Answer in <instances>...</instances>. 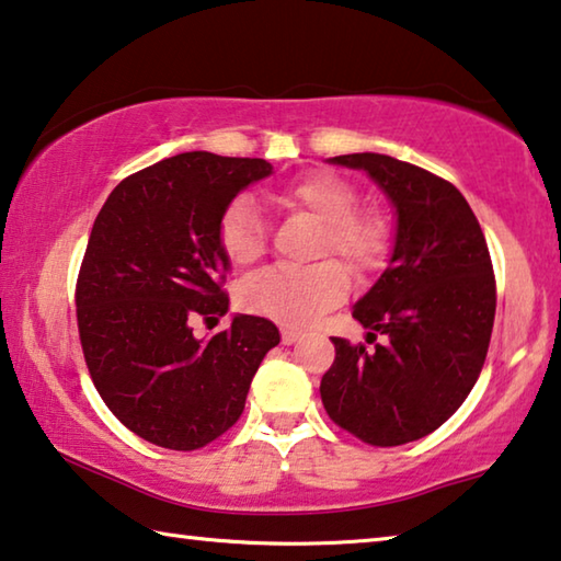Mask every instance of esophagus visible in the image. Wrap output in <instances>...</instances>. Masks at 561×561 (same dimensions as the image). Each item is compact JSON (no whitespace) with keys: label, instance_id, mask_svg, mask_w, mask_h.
Listing matches in <instances>:
<instances>
[{"label":"esophagus","instance_id":"34e87169","mask_svg":"<svg viewBox=\"0 0 561 561\" xmlns=\"http://www.w3.org/2000/svg\"><path fill=\"white\" fill-rule=\"evenodd\" d=\"M299 332H295V329H282V344H295L299 340Z\"/></svg>","mask_w":561,"mask_h":561}]
</instances>
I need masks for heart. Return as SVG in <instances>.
<instances>
[{
    "label": "heart",
    "instance_id": "obj_1",
    "mask_svg": "<svg viewBox=\"0 0 561 561\" xmlns=\"http://www.w3.org/2000/svg\"><path fill=\"white\" fill-rule=\"evenodd\" d=\"M282 211H305L319 221L314 256L334 254L354 277L377 272L387 256L389 232L381 217L357 211V192L334 174H312L266 192ZM219 247L234 266H252L266 252L262 211L249 197L234 199L219 219ZM350 287L346 272L332 260L301 270H266L239 287V307L282 327H309L340 305Z\"/></svg>",
    "mask_w": 561,
    "mask_h": 561
}]
</instances>
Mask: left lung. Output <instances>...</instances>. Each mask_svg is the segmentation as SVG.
<instances>
[{
	"instance_id": "8db88e82",
	"label": "left lung",
	"mask_w": 561,
	"mask_h": 561,
	"mask_svg": "<svg viewBox=\"0 0 561 561\" xmlns=\"http://www.w3.org/2000/svg\"><path fill=\"white\" fill-rule=\"evenodd\" d=\"M369 174L397 215L387 270L352 309L367 352L332 336L336 357L319 385L334 424L371 447L432 434L472 392L494 327L496 287L486 239L455 184L394 157L327 159Z\"/></svg>"
}]
</instances>
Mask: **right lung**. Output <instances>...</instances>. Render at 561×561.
Returning <instances> with one entry per match:
<instances>
[{
    "label": "right lung",
    "mask_w": 561,
    "mask_h": 561,
    "mask_svg": "<svg viewBox=\"0 0 561 561\" xmlns=\"http://www.w3.org/2000/svg\"><path fill=\"white\" fill-rule=\"evenodd\" d=\"M272 174L266 159L184 152L114 186L94 219L77 279V324L104 404L137 437L192 451L244 412L270 319L234 314L197 340V319L227 314L229 260L219 219L239 192Z\"/></svg>",
    "instance_id": "obj_1"
}]
</instances>
